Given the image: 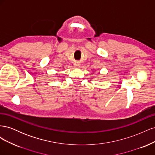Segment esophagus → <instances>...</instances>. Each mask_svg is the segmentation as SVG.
<instances>
[{
	"mask_svg": "<svg viewBox=\"0 0 155 155\" xmlns=\"http://www.w3.org/2000/svg\"><path fill=\"white\" fill-rule=\"evenodd\" d=\"M74 67H76V68H79V67H80V64H79L78 63H76L74 64Z\"/></svg>",
	"mask_w": 155,
	"mask_h": 155,
	"instance_id": "obj_1",
	"label": "esophagus"
}]
</instances>
